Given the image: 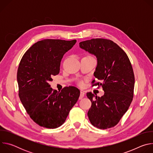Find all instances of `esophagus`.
<instances>
[{"mask_svg":"<svg viewBox=\"0 0 153 153\" xmlns=\"http://www.w3.org/2000/svg\"><path fill=\"white\" fill-rule=\"evenodd\" d=\"M85 92L83 91H80V97H79V99H82L84 96H85Z\"/></svg>","mask_w":153,"mask_h":153,"instance_id":"34e87169","label":"esophagus"}]
</instances>
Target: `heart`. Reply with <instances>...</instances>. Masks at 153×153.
<instances>
[{"mask_svg": "<svg viewBox=\"0 0 153 153\" xmlns=\"http://www.w3.org/2000/svg\"><path fill=\"white\" fill-rule=\"evenodd\" d=\"M79 84H80V85H82V81H79Z\"/></svg>", "mask_w": 153, "mask_h": 153, "instance_id": "b5f03b06", "label": "heart"}]
</instances>
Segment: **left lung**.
<instances>
[{"label": "left lung", "mask_w": 153, "mask_h": 153, "mask_svg": "<svg viewBox=\"0 0 153 153\" xmlns=\"http://www.w3.org/2000/svg\"><path fill=\"white\" fill-rule=\"evenodd\" d=\"M79 46L96 56L94 76L101 82L94 79L92 86H101L105 92L100 97L86 93L91 102L89 120L97 128H110L119 123L133 100L135 79L132 65L126 53L110 39H92L80 42Z\"/></svg>", "instance_id": "left-lung-1"}]
</instances>
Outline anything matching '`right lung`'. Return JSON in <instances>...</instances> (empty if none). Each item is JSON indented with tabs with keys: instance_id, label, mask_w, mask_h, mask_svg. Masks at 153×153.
Returning <instances> with one entry per match:
<instances>
[{
	"instance_id": "add662e5",
	"label": "right lung",
	"mask_w": 153,
	"mask_h": 153,
	"mask_svg": "<svg viewBox=\"0 0 153 153\" xmlns=\"http://www.w3.org/2000/svg\"><path fill=\"white\" fill-rule=\"evenodd\" d=\"M76 40L45 39L33 45L22 58L17 73L19 96L31 119L47 128H56L66 120L77 102L80 90L66 86L50 88L51 77L60 72L61 60Z\"/></svg>"
}]
</instances>
